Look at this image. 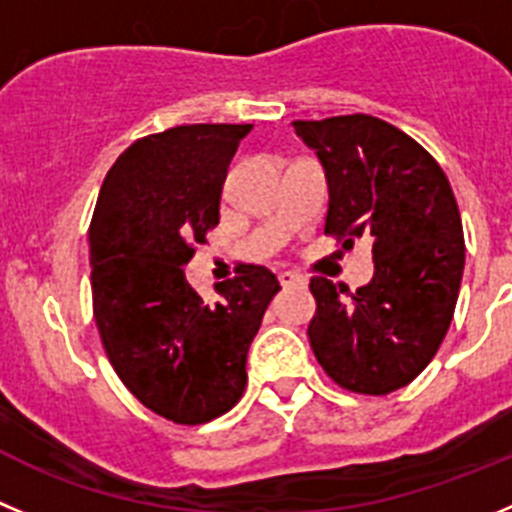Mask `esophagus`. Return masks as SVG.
Wrapping results in <instances>:
<instances>
[{
    "label": "esophagus",
    "instance_id": "esophagus-1",
    "mask_svg": "<svg viewBox=\"0 0 512 512\" xmlns=\"http://www.w3.org/2000/svg\"><path fill=\"white\" fill-rule=\"evenodd\" d=\"M278 280L283 288H306V278H301V275L296 273H288V270H285V273H278Z\"/></svg>",
    "mask_w": 512,
    "mask_h": 512
}]
</instances>
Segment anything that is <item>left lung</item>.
Masks as SVG:
<instances>
[{"mask_svg": "<svg viewBox=\"0 0 512 512\" xmlns=\"http://www.w3.org/2000/svg\"><path fill=\"white\" fill-rule=\"evenodd\" d=\"M293 130L324 165V232L344 247L372 239L375 260L357 293L311 278L308 342L339 388L388 395L426 370L449 331L464 270L457 199L441 165L382 119H298Z\"/></svg>", "mask_w": 512, "mask_h": 512, "instance_id": "obj_1", "label": "left lung"}]
</instances>
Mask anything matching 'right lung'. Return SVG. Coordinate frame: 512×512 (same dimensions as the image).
Listing matches in <instances>:
<instances>
[{"label":"right lung","mask_w":512,"mask_h":512,"mask_svg":"<svg viewBox=\"0 0 512 512\" xmlns=\"http://www.w3.org/2000/svg\"><path fill=\"white\" fill-rule=\"evenodd\" d=\"M252 124H181L132 142L99 191L89 229L91 298L114 372L145 408L181 426L234 408L247 352L280 290L239 265L206 303L183 265L219 224L227 168Z\"/></svg>","instance_id":"1"}]
</instances>
